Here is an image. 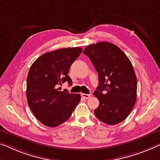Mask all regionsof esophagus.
I'll use <instances>...</instances> for the list:
<instances>
[{
	"mask_svg": "<svg viewBox=\"0 0 160 160\" xmlns=\"http://www.w3.org/2000/svg\"><path fill=\"white\" fill-rule=\"evenodd\" d=\"M81 95H82V97L85 99H89L90 96H91V95L90 94H85V93H82Z\"/></svg>",
	"mask_w": 160,
	"mask_h": 160,
	"instance_id": "34e87169",
	"label": "esophagus"
}]
</instances>
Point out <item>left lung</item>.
<instances>
[{
	"label": "left lung",
	"mask_w": 160,
	"mask_h": 160,
	"mask_svg": "<svg viewBox=\"0 0 160 160\" xmlns=\"http://www.w3.org/2000/svg\"><path fill=\"white\" fill-rule=\"evenodd\" d=\"M98 74L99 85L93 94L99 100L95 109L97 118L115 125L129 115L137 100V80L124 52L110 42L88 45L83 51Z\"/></svg>",
	"instance_id": "1"
}]
</instances>
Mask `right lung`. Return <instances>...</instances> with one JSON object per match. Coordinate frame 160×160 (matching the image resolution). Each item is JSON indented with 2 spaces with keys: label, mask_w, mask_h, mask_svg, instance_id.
Returning <instances> with one entry per match:
<instances>
[{
  "label": "right lung",
  "mask_w": 160,
  "mask_h": 160,
  "mask_svg": "<svg viewBox=\"0 0 160 160\" xmlns=\"http://www.w3.org/2000/svg\"><path fill=\"white\" fill-rule=\"evenodd\" d=\"M81 47H68L42 54L31 66L27 80L28 104L43 124L56 127L72 115L80 101V95L57 88L66 82L72 85L68 72L80 56Z\"/></svg>",
  "instance_id": "1"
}]
</instances>
